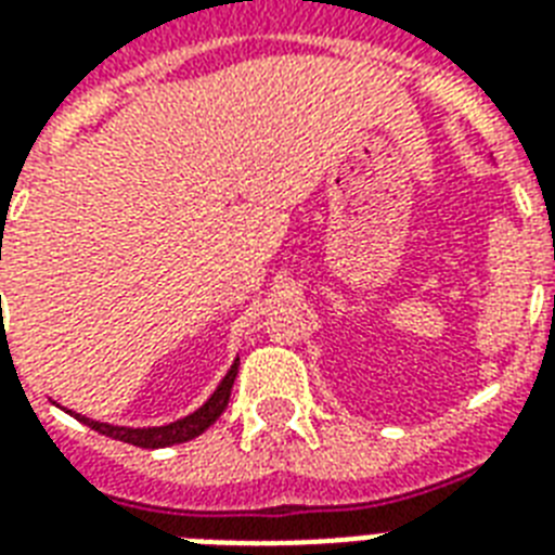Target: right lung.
<instances>
[{"label": "right lung", "instance_id": "add662e5", "mask_svg": "<svg viewBox=\"0 0 555 555\" xmlns=\"http://www.w3.org/2000/svg\"><path fill=\"white\" fill-rule=\"evenodd\" d=\"M235 374H238V357L233 360V365H230V371L224 374V379L216 386V391L204 400V405H198L195 412L181 417V421L164 423V426H143V429H134V426H115V423L91 421V417L72 412V409H65V412L74 414V417H77L80 423H86L89 429L100 431V435H106V438L132 443V447H141V449L176 447V443H186V440L198 438L201 431H207L209 426L221 417V412L227 409V400H230V391H233Z\"/></svg>", "mask_w": 555, "mask_h": 555}]
</instances>
